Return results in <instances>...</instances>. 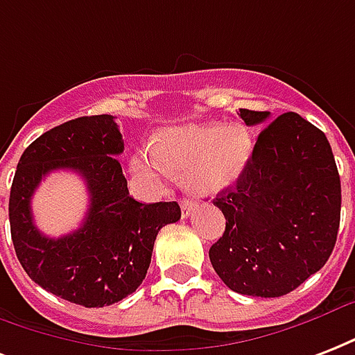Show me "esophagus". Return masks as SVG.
<instances>
[{
    "label": "esophagus",
    "instance_id": "esophagus-1",
    "mask_svg": "<svg viewBox=\"0 0 355 355\" xmlns=\"http://www.w3.org/2000/svg\"><path fill=\"white\" fill-rule=\"evenodd\" d=\"M180 208H182V218H188L189 214H191V210H193V202H191V201H182Z\"/></svg>",
    "mask_w": 355,
    "mask_h": 355
}]
</instances>
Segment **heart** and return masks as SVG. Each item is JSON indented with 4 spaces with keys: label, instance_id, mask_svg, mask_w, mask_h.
Listing matches in <instances>:
<instances>
[{
    "label": "heart",
    "instance_id": "b5f03b06",
    "mask_svg": "<svg viewBox=\"0 0 355 355\" xmlns=\"http://www.w3.org/2000/svg\"><path fill=\"white\" fill-rule=\"evenodd\" d=\"M251 153L253 137L242 124H186L156 135L150 154L132 158V171L153 184L184 171V184L193 196L212 197L236 182Z\"/></svg>",
    "mask_w": 355,
    "mask_h": 355
}]
</instances>
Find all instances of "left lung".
Segmentation results:
<instances>
[{"label": "left lung", "instance_id": "left-lung-1", "mask_svg": "<svg viewBox=\"0 0 355 355\" xmlns=\"http://www.w3.org/2000/svg\"><path fill=\"white\" fill-rule=\"evenodd\" d=\"M248 126L268 112L240 110ZM214 205L225 232L208 257L231 291L279 297L316 274L331 255L340 221V178L324 132L288 112L266 124L248 166Z\"/></svg>", "mask_w": 355, "mask_h": 355}]
</instances>
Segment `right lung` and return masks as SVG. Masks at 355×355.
I'll use <instances>...</instances> for the list:
<instances>
[{
    "label": "right lung",
    "instance_id": "right-lung-1",
    "mask_svg": "<svg viewBox=\"0 0 355 355\" xmlns=\"http://www.w3.org/2000/svg\"><path fill=\"white\" fill-rule=\"evenodd\" d=\"M123 150L115 117L72 119L24 150L10 188V236L21 268L44 291L83 307L117 304L135 292L158 231L180 220L178 202L143 205L130 197L117 159ZM59 168L86 180L89 208L78 232L50 239L34 225L31 197L40 180Z\"/></svg>",
    "mask_w": 355,
    "mask_h": 355
}]
</instances>
